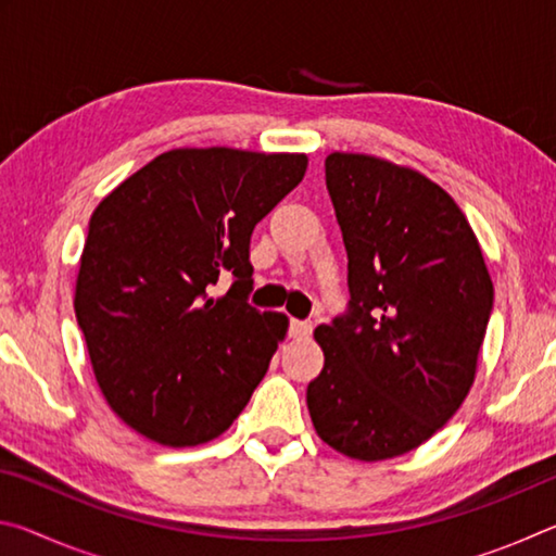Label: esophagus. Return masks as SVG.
<instances>
[{
  "label": "esophagus",
  "instance_id": "obj_1",
  "mask_svg": "<svg viewBox=\"0 0 556 556\" xmlns=\"http://www.w3.org/2000/svg\"><path fill=\"white\" fill-rule=\"evenodd\" d=\"M314 331V324L312 321H299V318H291L289 324V333L294 338H308Z\"/></svg>",
  "mask_w": 556,
  "mask_h": 556
}]
</instances>
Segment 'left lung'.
Returning <instances> with one entry per match:
<instances>
[{
	"label": "left lung",
	"instance_id": "left-lung-1",
	"mask_svg": "<svg viewBox=\"0 0 556 556\" xmlns=\"http://www.w3.org/2000/svg\"><path fill=\"white\" fill-rule=\"evenodd\" d=\"M348 252L351 308L314 331L316 434L338 454H407L454 417L476 380L493 308L481 242L425 174L372 154L326 156Z\"/></svg>",
	"mask_w": 556,
	"mask_h": 556
}]
</instances>
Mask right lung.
<instances>
[{"mask_svg": "<svg viewBox=\"0 0 556 556\" xmlns=\"http://www.w3.org/2000/svg\"><path fill=\"white\" fill-rule=\"evenodd\" d=\"M306 154L184 147L90 215L75 318L110 409L164 446L220 437L265 378L289 318L257 312L250 235L306 174ZM228 295L210 296L222 271Z\"/></svg>", "mask_w": 556, "mask_h": 556, "instance_id": "obj_1", "label": "right lung"}]
</instances>
